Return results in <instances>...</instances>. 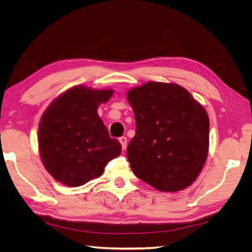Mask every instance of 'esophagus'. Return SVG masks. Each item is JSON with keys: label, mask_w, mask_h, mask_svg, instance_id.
Here are the masks:
<instances>
[{"label": "esophagus", "mask_w": 252, "mask_h": 252, "mask_svg": "<svg viewBox=\"0 0 252 252\" xmlns=\"http://www.w3.org/2000/svg\"><path fill=\"white\" fill-rule=\"evenodd\" d=\"M121 145H122V149L126 150V136H121L119 139Z\"/></svg>", "instance_id": "34e87169"}]
</instances>
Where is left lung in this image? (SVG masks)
<instances>
[{
    "label": "left lung",
    "instance_id": "obj_1",
    "mask_svg": "<svg viewBox=\"0 0 252 252\" xmlns=\"http://www.w3.org/2000/svg\"><path fill=\"white\" fill-rule=\"evenodd\" d=\"M126 97L136 123L127 145L132 171L159 191L189 187L209 153L210 120L204 108L174 83L147 82Z\"/></svg>",
    "mask_w": 252,
    "mask_h": 252
}]
</instances>
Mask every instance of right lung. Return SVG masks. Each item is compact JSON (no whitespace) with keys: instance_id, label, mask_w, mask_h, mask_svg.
I'll use <instances>...</instances> for the list:
<instances>
[{"instance_id":"1","label":"right lung","mask_w":252,"mask_h":252,"mask_svg":"<svg viewBox=\"0 0 252 252\" xmlns=\"http://www.w3.org/2000/svg\"><path fill=\"white\" fill-rule=\"evenodd\" d=\"M112 90L75 86L56 98L39 123L38 144L44 168L68 187L85 185L100 177L108 161L121 154L97 113Z\"/></svg>"}]
</instances>
